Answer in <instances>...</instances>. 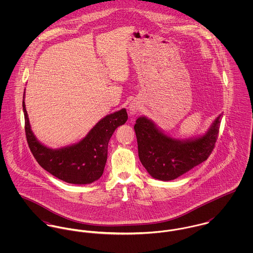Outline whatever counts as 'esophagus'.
I'll use <instances>...</instances> for the list:
<instances>
[{"instance_id": "1", "label": "esophagus", "mask_w": 253, "mask_h": 253, "mask_svg": "<svg viewBox=\"0 0 253 253\" xmlns=\"http://www.w3.org/2000/svg\"><path fill=\"white\" fill-rule=\"evenodd\" d=\"M138 105H136L135 103H131L130 105H129V112L131 113V114H135L137 111H138Z\"/></svg>"}]
</instances>
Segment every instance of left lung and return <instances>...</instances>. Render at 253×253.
Segmentation results:
<instances>
[{
  "label": "left lung",
  "instance_id": "obj_1",
  "mask_svg": "<svg viewBox=\"0 0 253 253\" xmlns=\"http://www.w3.org/2000/svg\"><path fill=\"white\" fill-rule=\"evenodd\" d=\"M220 124L221 115L204 136L180 141L164 134L150 120L140 117L134 126L140 162L152 177L173 180L208 160L215 147Z\"/></svg>",
  "mask_w": 253,
  "mask_h": 253
}]
</instances>
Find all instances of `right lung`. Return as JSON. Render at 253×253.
Wrapping results in <instances>:
<instances>
[{"mask_svg": "<svg viewBox=\"0 0 253 253\" xmlns=\"http://www.w3.org/2000/svg\"><path fill=\"white\" fill-rule=\"evenodd\" d=\"M25 134L27 143L38 164L60 180L71 184H89L101 177L107 161L108 143L119 126L127 120L126 109H122L100 120L79 143L52 150L41 144L34 136L24 102Z\"/></svg>", "mask_w": 253, "mask_h": 253, "instance_id": "add662e5", "label": "right lung"}]
</instances>
